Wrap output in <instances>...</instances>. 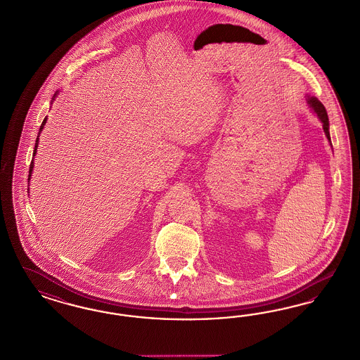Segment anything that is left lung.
<instances>
[{
  "mask_svg": "<svg viewBox=\"0 0 360 360\" xmlns=\"http://www.w3.org/2000/svg\"><path fill=\"white\" fill-rule=\"evenodd\" d=\"M308 103H309V105L312 107V110L316 112L319 119L321 120L323 129H324V132H326V136L328 138V141H331V136H330V122H328V115H327L326 107H324L320 101H317L316 98H309Z\"/></svg>",
  "mask_w": 360,
  "mask_h": 360,
  "instance_id": "left-lung-1",
  "label": "left lung"
}]
</instances>
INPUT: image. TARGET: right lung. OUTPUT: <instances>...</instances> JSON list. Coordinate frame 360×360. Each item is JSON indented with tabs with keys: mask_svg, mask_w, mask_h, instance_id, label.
Segmentation results:
<instances>
[{
	"mask_svg": "<svg viewBox=\"0 0 360 360\" xmlns=\"http://www.w3.org/2000/svg\"><path fill=\"white\" fill-rule=\"evenodd\" d=\"M45 122H46V117H45V119H44L43 124H41V126H40V132H41V131H43L44 124H45ZM37 144H39V138H37V139H36V143H34V150H33V155H36V150H37ZM32 170H33V160H32V163H30V167H29L28 181H29V179H30V174H32Z\"/></svg>",
	"mask_w": 360,
	"mask_h": 360,
	"instance_id": "right-lung-1",
	"label": "right lung"
}]
</instances>
